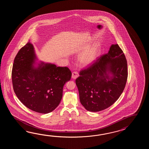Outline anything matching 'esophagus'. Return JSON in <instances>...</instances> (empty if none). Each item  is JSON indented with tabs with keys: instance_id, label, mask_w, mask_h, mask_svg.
Returning <instances> with one entry per match:
<instances>
[{
	"instance_id": "1",
	"label": "esophagus",
	"mask_w": 149,
	"mask_h": 149,
	"mask_svg": "<svg viewBox=\"0 0 149 149\" xmlns=\"http://www.w3.org/2000/svg\"><path fill=\"white\" fill-rule=\"evenodd\" d=\"M79 77V74L77 72H73V73H72V78L74 79H76Z\"/></svg>"
}]
</instances>
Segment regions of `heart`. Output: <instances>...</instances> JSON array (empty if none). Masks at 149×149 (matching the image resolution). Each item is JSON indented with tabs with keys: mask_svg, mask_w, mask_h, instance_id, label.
I'll list each match as a JSON object with an SVG mask.
<instances>
[{
	"mask_svg": "<svg viewBox=\"0 0 149 149\" xmlns=\"http://www.w3.org/2000/svg\"><path fill=\"white\" fill-rule=\"evenodd\" d=\"M100 53V47L98 45L91 46L79 54L78 62L81 67L89 66L96 60Z\"/></svg>",
	"mask_w": 149,
	"mask_h": 149,
	"instance_id": "1",
	"label": "heart"
}]
</instances>
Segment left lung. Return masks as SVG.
I'll use <instances>...</instances> for the list:
<instances>
[{
	"instance_id": "obj_1",
	"label": "left lung",
	"mask_w": 149,
	"mask_h": 149,
	"mask_svg": "<svg viewBox=\"0 0 149 149\" xmlns=\"http://www.w3.org/2000/svg\"><path fill=\"white\" fill-rule=\"evenodd\" d=\"M128 76L125 56L118 44L86 70L76 80L80 101L87 111L110 107L123 92Z\"/></svg>"
}]
</instances>
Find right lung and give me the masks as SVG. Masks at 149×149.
<instances>
[{
  "instance_id": "add662e5",
  "label": "right lung",
  "mask_w": 149,
  "mask_h": 149,
  "mask_svg": "<svg viewBox=\"0 0 149 149\" xmlns=\"http://www.w3.org/2000/svg\"><path fill=\"white\" fill-rule=\"evenodd\" d=\"M37 61L34 46L29 41L14 59L12 83L17 98L26 107L45 114L60 104L64 85L72 73L67 67Z\"/></svg>"
}]
</instances>
